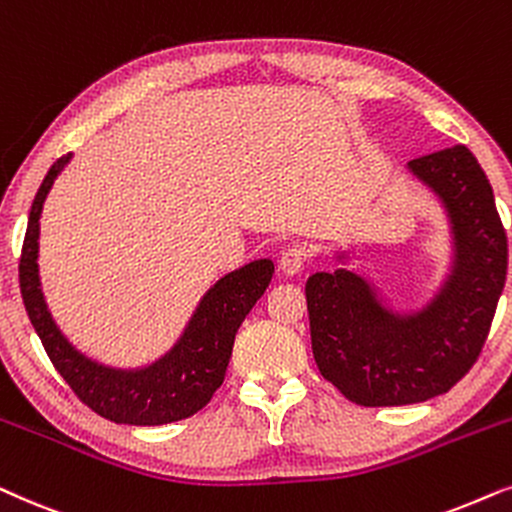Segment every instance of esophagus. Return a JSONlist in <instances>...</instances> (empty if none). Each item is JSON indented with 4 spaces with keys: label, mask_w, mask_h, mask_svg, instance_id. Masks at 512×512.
I'll use <instances>...</instances> for the list:
<instances>
[{
    "label": "esophagus",
    "mask_w": 512,
    "mask_h": 512,
    "mask_svg": "<svg viewBox=\"0 0 512 512\" xmlns=\"http://www.w3.org/2000/svg\"><path fill=\"white\" fill-rule=\"evenodd\" d=\"M309 252H306L302 245H290V248L283 250L281 260H278V269L283 271L285 276H297L306 264H309Z\"/></svg>",
    "instance_id": "esophagus-1"
}]
</instances>
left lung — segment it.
Listing matches in <instances>:
<instances>
[{"mask_svg":"<svg viewBox=\"0 0 512 512\" xmlns=\"http://www.w3.org/2000/svg\"><path fill=\"white\" fill-rule=\"evenodd\" d=\"M407 168L440 196L452 222L454 267L433 302L403 316L386 309L353 271H318L306 281L318 370L363 407L424 403L466 377L506 285V229L492 185L468 147L419 156Z\"/></svg>","mask_w":512,"mask_h":512,"instance_id":"obj_1","label":"left lung"}]
</instances>
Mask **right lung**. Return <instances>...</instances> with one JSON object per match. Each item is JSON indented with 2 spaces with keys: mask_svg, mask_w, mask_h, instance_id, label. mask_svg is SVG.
Returning <instances> with one entry per match:
<instances>
[{
  "mask_svg": "<svg viewBox=\"0 0 512 512\" xmlns=\"http://www.w3.org/2000/svg\"><path fill=\"white\" fill-rule=\"evenodd\" d=\"M67 161L70 154L53 163L34 196L18 264L20 295L46 356L81 403L114 424L161 426L192 417L222 386L238 327L269 288L274 262H250L220 278L201 299L180 342L154 365L112 370L93 363L60 335L39 288V217L46 194Z\"/></svg>",
  "mask_w": 512,
  "mask_h": 512,
  "instance_id": "obj_1",
  "label": "right lung"
}]
</instances>
